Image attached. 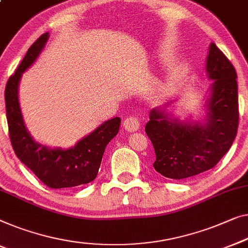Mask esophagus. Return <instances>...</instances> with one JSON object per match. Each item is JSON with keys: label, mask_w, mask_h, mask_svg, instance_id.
I'll return each mask as SVG.
<instances>
[{"label": "esophagus", "mask_w": 248, "mask_h": 248, "mask_svg": "<svg viewBox=\"0 0 248 248\" xmlns=\"http://www.w3.org/2000/svg\"><path fill=\"white\" fill-rule=\"evenodd\" d=\"M123 126L127 132H136L140 127V122L136 117L130 116L124 121Z\"/></svg>", "instance_id": "esophagus-1"}]
</instances>
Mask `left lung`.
I'll list each match as a JSON object with an SVG mask.
<instances>
[{
  "label": "left lung",
  "mask_w": 248,
  "mask_h": 248,
  "mask_svg": "<svg viewBox=\"0 0 248 248\" xmlns=\"http://www.w3.org/2000/svg\"><path fill=\"white\" fill-rule=\"evenodd\" d=\"M211 81L203 98L200 121L180 120L171 114V103L150 112L145 125L156 159L155 171L169 179H186L214 168L228 152L237 134V74L231 62L211 42L206 60Z\"/></svg>",
  "instance_id": "left-lung-1"
}]
</instances>
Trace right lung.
I'll return each mask as SVG.
<instances>
[{
  "label": "right lung",
  "instance_id": "1",
  "mask_svg": "<svg viewBox=\"0 0 248 248\" xmlns=\"http://www.w3.org/2000/svg\"><path fill=\"white\" fill-rule=\"evenodd\" d=\"M48 40L49 32H46L29 48L16 74L9 78L4 94L6 118L11 143L21 162L50 188H71L97 177L106 145L118 133L121 118L104 122L68 149L49 148L32 138L20 107L19 85L22 74L38 59Z\"/></svg>",
  "mask_w": 248,
  "mask_h": 248
}]
</instances>
